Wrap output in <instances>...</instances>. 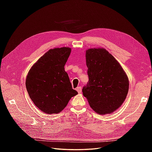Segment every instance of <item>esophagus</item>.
<instances>
[{"label": "esophagus", "mask_w": 152, "mask_h": 152, "mask_svg": "<svg viewBox=\"0 0 152 152\" xmlns=\"http://www.w3.org/2000/svg\"><path fill=\"white\" fill-rule=\"evenodd\" d=\"M76 90L77 91V92L79 93H82V87H77V88H76Z\"/></svg>", "instance_id": "obj_1"}]
</instances>
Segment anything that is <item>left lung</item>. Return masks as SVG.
<instances>
[{
    "label": "left lung",
    "instance_id": "obj_1",
    "mask_svg": "<svg viewBox=\"0 0 152 152\" xmlns=\"http://www.w3.org/2000/svg\"><path fill=\"white\" fill-rule=\"evenodd\" d=\"M89 82L82 89L91 108L99 115L110 114L120 108L129 91L126 73L104 48L86 51Z\"/></svg>",
    "mask_w": 152,
    "mask_h": 152
}]
</instances>
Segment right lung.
Instances as JSON below:
<instances>
[{
  "instance_id": "obj_1",
  "label": "right lung",
  "mask_w": 152,
  "mask_h": 152,
  "mask_svg": "<svg viewBox=\"0 0 152 152\" xmlns=\"http://www.w3.org/2000/svg\"><path fill=\"white\" fill-rule=\"evenodd\" d=\"M68 47L49 49L30 69L26 88L35 105L47 114L58 113L78 94L65 66L71 53Z\"/></svg>"
}]
</instances>
